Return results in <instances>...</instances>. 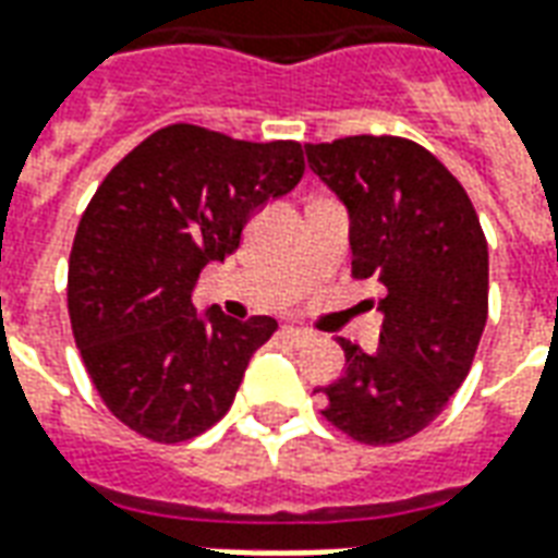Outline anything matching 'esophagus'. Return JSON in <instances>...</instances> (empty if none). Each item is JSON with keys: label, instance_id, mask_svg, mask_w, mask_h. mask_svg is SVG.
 <instances>
[{"label": "esophagus", "instance_id": "esophagus-1", "mask_svg": "<svg viewBox=\"0 0 558 558\" xmlns=\"http://www.w3.org/2000/svg\"><path fill=\"white\" fill-rule=\"evenodd\" d=\"M280 338L290 340V343H295V347H304V343H311V340H314V335H311L307 328L283 326V328H280Z\"/></svg>", "mask_w": 558, "mask_h": 558}]
</instances>
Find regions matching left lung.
Segmentation results:
<instances>
[{"mask_svg":"<svg viewBox=\"0 0 558 558\" xmlns=\"http://www.w3.org/2000/svg\"><path fill=\"white\" fill-rule=\"evenodd\" d=\"M307 163L350 211L352 275L386 287L379 350L338 338L343 376L326 421L364 445L424 430L463 386L487 323V239L442 160L403 137L307 143Z\"/></svg>","mask_w":558,"mask_h":558,"instance_id":"1","label":"left lung"}]
</instances>
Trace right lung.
Returning a JSON list of instances; mask_svg holds the SVG:
<instances>
[{
	"mask_svg": "<svg viewBox=\"0 0 558 558\" xmlns=\"http://www.w3.org/2000/svg\"><path fill=\"white\" fill-rule=\"evenodd\" d=\"M302 175L295 140L247 143L184 122L155 131L107 172L74 235L68 314L98 395L134 433L184 442L227 415L278 323L218 307L196 316V278Z\"/></svg>",
	"mask_w": 558,
	"mask_h": 558,
	"instance_id": "obj_1",
	"label": "right lung"
}]
</instances>
